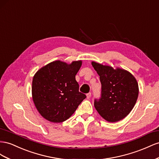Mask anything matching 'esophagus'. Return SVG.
Listing matches in <instances>:
<instances>
[{
	"label": "esophagus",
	"instance_id": "obj_1",
	"mask_svg": "<svg viewBox=\"0 0 159 159\" xmlns=\"http://www.w3.org/2000/svg\"><path fill=\"white\" fill-rule=\"evenodd\" d=\"M90 97H91V93H89L87 94V97L88 99L90 98Z\"/></svg>",
	"mask_w": 159,
	"mask_h": 159
}]
</instances>
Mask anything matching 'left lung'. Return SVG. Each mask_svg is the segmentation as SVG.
<instances>
[{"label": "left lung", "instance_id": "1", "mask_svg": "<svg viewBox=\"0 0 159 159\" xmlns=\"http://www.w3.org/2000/svg\"><path fill=\"white\" fill-rule=\"evenodd\" d=\"M100 76L101 93L94 105L104 119L115 122L127 116L133 108L139 95V86L128 71L92 62Z\"/></svg>", "mask_w": 159, "mask_h": 159}]
</instances>
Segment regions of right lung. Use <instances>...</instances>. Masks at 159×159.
<instances>
[{
    "label": "right lung",
    "mask_w": 159,
    "mask_h": 159,
    "mask_svg": "<svg viewBox=\"0 0 159 159\" xmlns=\"http://www.w3.org/2000/svg\"><path fill=\"white\" fill-rule=\"evenodd\" d=\"M82 62L70 65L59 61L49 63L33 77L32 94L35 107L44 119L62 122L72 116L87 97L79 92L75 76Z\"/></svg>",
    "instance_id": "add662e5"
}]
</instances>
